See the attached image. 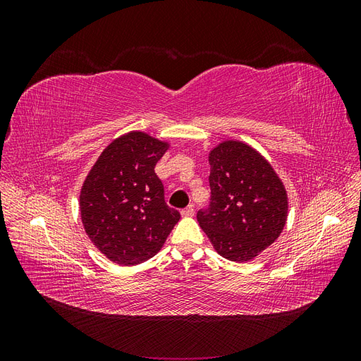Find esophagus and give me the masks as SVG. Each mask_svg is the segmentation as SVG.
I'll return each instance as SVG.
<instances>
[{
	"instance_id": "obj_1",
	"label": "esophagus",
	"mask_w": 361,
	"mask_h": 361,
	"mask_svg": "<svg viewBox=\"0 0 361 361\" xmlns=\"http://www.w3.org/2000/svg\"><path fill=\"white\" fill-rule=\"evenodd\" d=\"M182 216H192L194 215V207L192 206H188L185 207V209H182Z\"/></svg>"
}]
</instances>
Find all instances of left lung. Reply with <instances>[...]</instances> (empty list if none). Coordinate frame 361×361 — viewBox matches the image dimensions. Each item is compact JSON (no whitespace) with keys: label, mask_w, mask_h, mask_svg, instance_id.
<instances>
[{"label":"left lung","mask_w":361,"mask_h":361,"mask_svg":"<svg viewBox=\"0 0 361 361\" xmlns=\"http://www.w3.org/2000/svg\"><path fill=\"white\" fill-rule=\"evenodd\" d=\"M211 202L197 221L218 255L247 262L276 241L286 224L288 194L271 164L241 141L209 154Z\"/></svg>","instance_id":"1"}]
</instances>
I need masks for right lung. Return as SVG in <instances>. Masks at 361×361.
<instances>
[{
	"mask_svg": "<svg viewBox=\"0 0 361 361\" xmlns=\"http://www.w3.org/2000/svg\"><path fill=\"white\" fill-rule=\"evenodd\" d=\"M169 145L133 130L97 158L80 194L81 220L90 241L118 265L154 257L179 221L164 199L157 162Z\"/></svg>",
	"mask_w": 361,
	"mask_h": 361,
	"instance_id": "add662e5",
	"label": "right lung"
}]
</instances>
